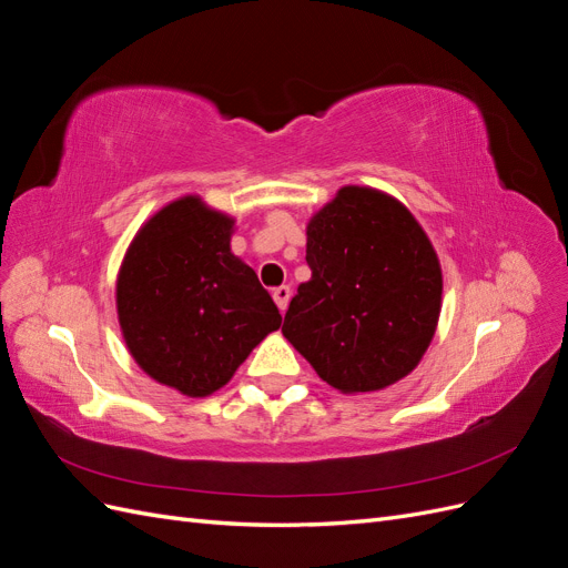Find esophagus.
<instances>
[{"label":"esophagus","instance_id":"34e87169","mask_svg":"<svg viewBox=\"0 0 568 568\" xmlns=\"http://www.w3.org/2000/svg\"><path fill=\"white\" fill-rule=\"evenodd\" d=\"M272 298H274V303H277L280 311L284 313L288 301H291V286H277V288L272 291Z\"/></svg>","mask_w":568,"mask_h":568}]
</instances>
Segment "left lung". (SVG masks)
Here are the masks:
<instances>
[{
    "instance_id": "left-lung-1",
    "label": "left lung",
    "mask_w": 568,
    "mask_h": 568,
    "mask_svg": "<svg viewBox=\"0 0 568 568\" xmlns=\"http://www.w3.org/2000/svg\"><path fill=\"white\" fill-rule=\"evenodd\" d=\"M311 282L284 315V336L322 379L379 390L417 367L434 338L443 277L436 251L403 203L343 186L307 225Z\"/></svg>"
}]
</instances>
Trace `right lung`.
I'll return each mask as SVG.
<instances>
[{"label":"right lung","instance_id":"add662e5","mask_svg":"<svg viewBox=\"0 0 568 568\" xmlns=\"http://www.w3.org/2000/svg\"><path fill=\"white\" fill-rule=\"evenodd\" d=\"M234 220L184 196L134 236L118 274V320L149 376L201 398L225 386L282 315L230 251Z\"/></svg>","mask_w":568,"mask_h":568}]
</instances>
